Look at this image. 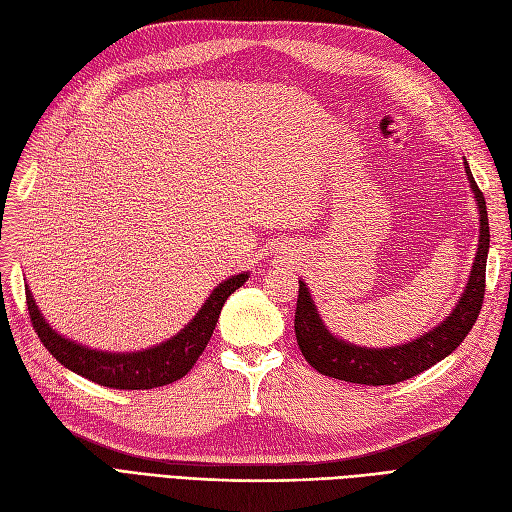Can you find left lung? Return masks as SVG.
<instances>
[{
	"label": "left lung",
	"instance_id": "8db88e82",
	"mask_svg": "<svg viewBox=\"0 0 512 512\" xmlns=\"http://www.w3.org/2000/svg\"><path fill=\"white\" fill-rule=\"evenodd\" d=\"M467 179L471 190L476 194L478 212H480V240L478 253L471 266V277L467 281L465 292L458 300L454 311L439 326L428 331L426 335L417 337L415 342L393 348H359L342 342L324 329L318 316L316 305L307 292V285L298 281V300H296V318L294 331L296 342L303 357L311 368L320 374L339 378L346 383L357 385H396L424 372L432 365L439 363L458 348L463 342L471 326L478 320L484 300V274H487V255H489V218L484 194L476 186L471 170L465 162Z\"/></svg>",
	"mask_w": 512,
	"mask_h": 512
}]
</instances>
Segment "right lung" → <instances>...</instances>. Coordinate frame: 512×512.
Wrapping results in <instances>:
<instances>
[{
    "instance_id": "obj_1",
    "label": "right lung",
    "mask_w": 512,
    "mask_h": 512,
    "mask_svg": "<svg viewBox=\"0 0 512 512\" xmlns=\"http://www.w3.org/2000/svg\"><path fill=\"white\" fill-rule=\"evenodd\" d=\"M246 279L248 274H235V277L220 283L181 333L160 346L129 352V355L90 350L69 342L43 320L30 290H25V300H28V313L38 339L64 368L110 389H153L179 381L194 368L216 329L222 305Z\"/></svg>"
}]
</instances>
